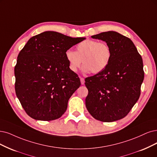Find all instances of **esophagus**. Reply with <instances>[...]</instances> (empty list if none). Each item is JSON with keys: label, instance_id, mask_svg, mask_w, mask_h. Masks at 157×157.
<instances>
[{"label": "esophagus", "instance_id": "esophagus-1", "mask_svg": "<svg viewBox=\"0 0 157 157\" xmlns=\"http://www.w3.org/2000/svg\"><path fill=\"white\" fill-rule=\"evenodd\" d=\"M80 81H81V83H82V85H84L85 83V79L83 78H80Z\"/></svg>", "mask_w": 157, "mask_h": 157}]
</instances>
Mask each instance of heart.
I'll list each match as a JSON object with an SVG mask.
<instances>
[{"instance_id": "heart-1", "label": "heart", "mask_w": 157, "mask_h": 157, "mask_svg": "<svg viewBox=\"0 0 157 157\" xmlns=\"http://www.w3.org/2000/svg\"><path fill=\"white\" fill-rule=\"evenodd\" d=\"M111 55V50L107 43L92 39L79 43L76 52L68 49L65 53L69 69L72 72H76L83 61V71H91L93 74L100 73L107 67Z\"/></svg>"}]
</instances>
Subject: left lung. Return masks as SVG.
I'll return each mask as SVG.
<instances>
[{
	"instance_id": "8db88e82",
	"label": "left lung",
	"mask_w": 157,
	"mask_h": 157,
	"mask_svg": "<svg viewBox=\"0 0 157 157\" xmlns=\"http://www.w3.org/2000/svg\"><path fill=\"white\" fill-rule=\"evenodd\" d=\"M91 37L106 42L112 55L103 71L85 79V105L96 120L112 122L124 118L139 99L144 78L142 58L132 40L117 32Z\"/></svg>"
}]
</instances>
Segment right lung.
<instances>
[{
    "label": "right lung",
    "mask_w": 157,
    "mask_h": 157,
    "mask_svg": "<svg viewBox=\"0 0 157 157\" xmlns=\"http://www.w3.org/2000/svg\"><path fill=\"white\" fill-rule=\"evenodd\" d=\"M85 37L46 31L28 40L15 67L16 95L31 118L50 121L65 113L69 98L81 85L65 53Z\"/></svg>",
    "instance_id": "obj_1"
}]
</instances>
